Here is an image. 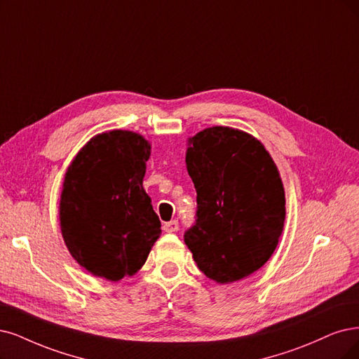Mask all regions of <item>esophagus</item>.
Returning a JSON list of instances; mask_svg holds the SVG:
<instances>
[{"mask_svg": "<svg viewBox=\"0 0 359 359\" xmlns=\"http://www.w3.org/2000/svg\"><path fill=\"white\" fill-rule=\"evenodd\" d=\"M163 229H164L165 232H168V233H171V232H176V231L179 229V222H177V220L167 222V223H164Z\"/></svg>", "mask_w": 359, "mask_h": 359, "instance_id": "obj_1", "label": "esophagus"}]
</instances>
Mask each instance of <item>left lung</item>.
Segmentation results:
<instances>
[{
	"label": "left lung",
	"mask_w": 359,
	"mask_h": 359,
	"mask_svg": "<svg viewBox=\"0 0 359 359\" xmlns=\"http://www.w3.org/2000/svg\"><path fill=\"white\" fill-rule=\"evenodd\" d=\"M188 142L196 220L184 244L210 280L240 281L269 260L283 233L280 171L264 146L241 130L210 127Z\"/></svg>",
	"instance_id": "8db88e82"
}]
</instances>
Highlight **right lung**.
Returning a JSON list of instances; mask_svg holds the SVG:
<instances>
[{"instance_id":"obj_1","label":"right lung","mask_w":359,"mask_h":359,"mask_svg":"<svg viewBox=\"0 0 359 359\" xmlns=\"http://www.w3.org/2000/svg\"><path fill=\"white\" fill-rule=\"evenodd\" d=\"M151 144L112 130L87 142L65 172L59 204L63 241L79 266L119 281L135 275L161 235L143 189Z\"/></svg>"}]
</instances>
